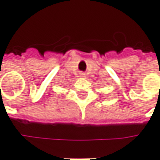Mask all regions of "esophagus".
Returning a JSON list of instances; mask_svg holds the SVG:
<instances>
[{
    "label": "esophagus",
    "mask_w": 160,
    "mask_h": 160,
    "mask_svg": "<svg viewBox=\"0 0 160 160\" xmlns=\"http://www.w3.org/2000/svg\"><path fill=\"white\" fill-rule=\"evenodd\" d=\"M80 76H85V74H84V72H80Z\"/></svg>",
    "instance_id": "obj_1"
}]
</instances>
